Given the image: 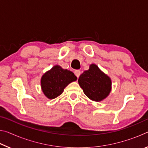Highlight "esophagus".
Listing matches in <instances>:
<instances>
[{
    "mask_svg": "<svg viewBox=\"0 0 148 148\" xmlns=\"http://www.w3.org/2000/svg\"><path fill=\"white\" fill-rule=\"evenodd\" d=\"M74 74L76 75L77 77H79V76H80V74H81V71H79V70H76V71H74Z\"/></svg>",
    "mask_w": 148,
    "mask_h": 148,
    "instance_id": "1",
    "label": "esophagus"
}]
</instances>
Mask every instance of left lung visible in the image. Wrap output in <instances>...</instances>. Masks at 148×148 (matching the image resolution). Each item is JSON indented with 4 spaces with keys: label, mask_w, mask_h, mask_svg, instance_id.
Returning a JSON list of instances; mask_svg holds the SVG:
<instances>
[{
    "label": "left lung",
    "mask_w": 148,
    "mask_h": 148,
    "mask_svg": "<svg viewBox=\"0 0 148 148\" xmlns=\"http://www.w3.org/2000/svg\"><path fill=\"white\" fill-rule=\"evenodd\" d=\"M78 84L84 94L92 101L101 102L110 95L112 79L95 64L80 75Z\"/></svg>",
    "instance_id": "1"
}]
</instances>
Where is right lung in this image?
Returning a JSON list of instances; mask_svg holds the SVG:
<instances>
[{"mask_svg": "<svg viewBox=\"0 0 148 148\" xmlns=\"http://www.w3.org/2000/svg\"><path fill=\"white\" fill-rule=\"evenodd\" d=\"M76 80L77 77L73 72L63 69L59 65H55L42 75L41 89L47 99H54L62 93L69 84Z\"/></svg>", "mask_w": 148, "mask_h": 148, "instance_id": "obj_1", "label": "right lung"}]
</instances>
